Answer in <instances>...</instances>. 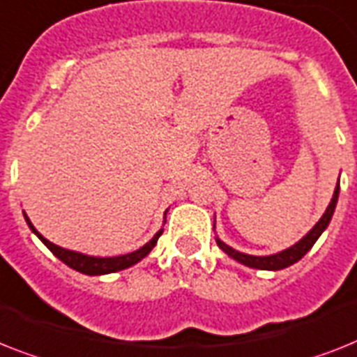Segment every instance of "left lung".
Returning <instances> with one entry per match:
<instances>
[{"label": "left lung", "instance_id": "left-lung-1", "mask_svg": "<svg viewBox=\"0 0 357 357\" xmlns=\"http://www.w3.org/2000/svg\"><path fill=\"white\" fill-rule=\"evenodd\" d=\"M337 198H339V181H337V185H335L332 202L328 204V207H326V211H324V214L321 216L319 222L314 225V229H312V231H310V233L306 234L303 240H299L297 244L291 245V248H288V249H284V251H280V253H277V255H269V257H255V255L240 253V251H236V249L229 248L227 244H224V242H222L220 238H216V244H218V248L222 249V251H225V253H227L231 259L238 260L240 264H244V266H248V268L268 269V271H277V269L288 268V266H291V264L299 262L304 255L308 253L310 249H312V245L317 242V238H319L321 234H323L324 229L328 227L330 220H332V214H334V211H335Z\"/></svg>", "mask_w": 357, "mask_h": 357}]
</instances>
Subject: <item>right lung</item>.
I'll return each instance as SVG.
<instances>
[{"mask_svg":"<svg viewBox=\"0 0 357 357\" xmlns=\"http://www.w3.org/2000/svg\"><path fill=\"white\" fill-rule=\"evenodd\" d=\"M23 216H25V220H27L31 231L36 234L38 238L42 240L43 244L51 249V253H53L56 259H60L66 266L77 269V271H80V273L84 275H106V273H115V271L130 268V266H133V264H137L139 260H143L144 257L152 251L153 245L158 244V238L161 236V233H163V229L158 231V233L153 234V238L150 240L149 244H144L143 248H139L137 251H133V253L121 255V257H104V259H100V257H88V255L77 253V251H69V249H63L60 248V245L53 244V242H49L47 238H43L42 234L38 233L36 229H34V225L31 224V220L27 218V214H23Z\"/></svg>","mask_w":357,"mask_h":357,"instance_id":"1","label":"right lung"}]
</instances>
